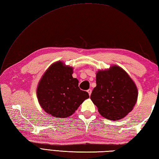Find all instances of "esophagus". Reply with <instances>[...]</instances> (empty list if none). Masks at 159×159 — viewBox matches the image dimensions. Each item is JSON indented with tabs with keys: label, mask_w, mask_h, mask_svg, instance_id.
Returning <instances> with one entry per match:
<instances>
[{
	"label": "esophagus",
	"mask_w": 159,
	"mask_h": 159,
	"mask_svg": "<svg viewBox=\"0 0 159 159\" xmlns=\"http://www.w3.org/2000/svg\"><path fill=\"white\" fill-rule=\"evenodd\" d=\"M87 92H88V93H89V95L90 96L91 95V93H92V90L91 89H89L88 90H87Z\"/></svg>",
	"instance_id": "1"
}]
</instances>
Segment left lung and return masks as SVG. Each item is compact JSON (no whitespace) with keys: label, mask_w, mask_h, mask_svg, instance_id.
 <instances>
[{"label":"left lung","mask_w":159,"mask_h":159,"mask_svg":"<svg viewBox=\"0 0 159 159\" xmlns=\"http://www.w3.org/2000/svg\"><path fill=\"white\" fill-rule=\"evenodd\" d=\"M138 96L135 84L129 75L117 66L96 74V87L91 100L102 116L111 120L124 117L133 110Z\"/></svg>","instance_id":"1"}]
</instances>
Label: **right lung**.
Masks as SVG:
<instances>
[{"mask_svg":"<svg viewBox=\"0 0 159 159\" xmlns=\"http://www.w3.org/2000/svg\"><path fill=\"white\" fill-rule=\"evenodd\" d=\"M73 68L58 61L49 67L37 89L40 106L51 116L67 117L75 112L89 93L80 90L79 80L72 77Z\"/></svg>","mask_w":159,"mask_h":159,"instance_id":"add662e5","label":"right lung"}]
</instances>
